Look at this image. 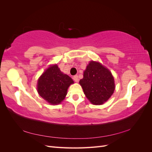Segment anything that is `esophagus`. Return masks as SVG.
<instances>
[{
  "mask_svg": "<svg viewBox=\"0 0 152 152\" xmlns=\"http://www.w3.org/2000/svg\"><path fill=\"white\" fill-rule=\"evenodd\" d=\"M73 80H74L75 82H79V77H78V75H75V76H73Z\"/></svg>",
  "mask_w": 152,
  "mask_h": 152,
  "instance_id": "34e87169",
  "label": "esophagus"
}]
</instances>
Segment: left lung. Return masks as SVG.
<instances>
[{
  "label": "left lung",
  "mask_w": 152,
  "mask_h": 152,
  "mask_svg": "<svg viewBox=\"0 0 152 152\" xmlns=\"http://www.w3.org/2000/svg\"><path fill=\"white\" fill-rule=\"evenodd\" d=\"M79 83L91 103L99 105L110 98L115 90L114 79L108 69L92 61L84 72Z\"/></svg>",
  "instance_id": "obj_1"
}]
</instances>
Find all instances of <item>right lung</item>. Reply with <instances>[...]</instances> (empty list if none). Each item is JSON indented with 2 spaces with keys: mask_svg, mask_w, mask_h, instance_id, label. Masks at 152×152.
Wrapping results in <instances>:
<instances>
[{
  "mask_svg": "<svg viewBox=\"0 0 152 152\" xmlns=\"http://www.w3.org/2000/svg\"><path fill=\"white\" fill-rule=\"evenodd\" d=\"M73 84L72 78L60 71L57 65L50 66L38 80L39 95L50 104L60 103L65 99L67 89Z\"/></svg>",
  "mask_w": 152,
  "mask_h": 152,
  "instance_id": "right-lung-1",
  "label": "right lung"
}]
</instances>
